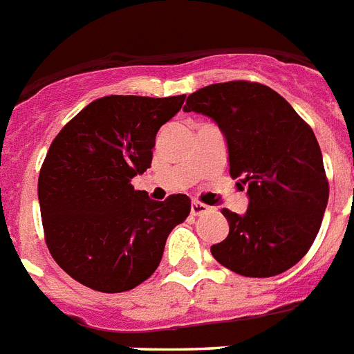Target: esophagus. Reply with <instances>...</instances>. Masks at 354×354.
Returning <instances> with one entry per match:
<instances>
[{"mask_svg":"<svg viewBox=\"0 0 354 354\" xmlns=\"http://www.w3.org/2000/svg\"><path fill=\"white\" fill-rule=\"evenodd\" d=\"M208 209V206L201 203V201H192V215H203V213H206Z\"/></svg>","mask_w":354,"mask_h":354,"instance_id":"1","label":"esophagus"}]
</instances>
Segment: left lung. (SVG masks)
Wrapping results in <instances>:
<instances>
[{"mask_svg":"<svg viewBox=\"0 0 354 354\" xmlns=\"http://www.w3.org/2000/svg\"><path fill=\"white\" fill-rule=\"evenodd\" d=\"M183 110L217 122L230 175L248 188L244 215L223 209L230 233L212 246L215 261L259 279L293 268L313 244L329 198L313 130L280 93L250 81L204 86Z\"/></svg>","mask_w":354,"mask_h":354,"instance_id":"1","label":"left lung"}]
</instances>
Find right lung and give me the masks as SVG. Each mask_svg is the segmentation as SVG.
Returning a JSON list of instances; mask_svg holds the SVG:
<instances>
[{
  "label": "right lung",
  "mask_w": 354,
  "mask_h": 354,
  "mask_svg": "<svg viewBox=\"0 0 354 354\" xmlns=\"http://www.w3.org/2000/svg\"><path fill=\"white\" fill-rule=\"evenodd\" d=\"M184 97L95 99L52 141L37 180L45 241L61 270L86 288L121 293L145 282L189 215L188 195L151 201L131 186Z\"/></svg>",
  "instance_id": "1"
}]
</instances>
